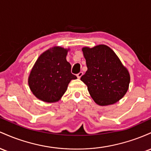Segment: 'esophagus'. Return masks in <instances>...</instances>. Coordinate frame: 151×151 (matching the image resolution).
<instances>
[{
	"mask_svg": "<svg viewBox=\"0 0 151 151\" xmlns=\"http://www.w3.org/2000/svg\"><path fill=\"white\" fill-rule=\"evenodd\" d=\"M83 75V72H80V73H78L77 74L78 78H81V76H82Z\"/></svg>",
	"mask_w": 151,
	"mask_h": 151,
	"instance_id": "34e87169",
	"label": "esophagus"
}]
</instances>
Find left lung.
<instances>
[{
	"label": "left lung",
	"instance_id": "left-lung-1",
	"mask_svg": "<svg viewBox=\"0 0 151 151\" xmlns=\"http://www.w3.org/2000/svg\"><path fill=\"white\" fill-rule=\"evenodd\" d=\"M88 70L81 78L93 101L101 106L112 105L126 95L130 73L118 55L106 45L83 47Z\"/></svg>",
	"mask_w": 151,
	"mask_h": 151
}]
</instances>
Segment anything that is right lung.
<instances>
[{
  "label": "right lung",
  "mask_w": 151,
  "mask_h": 151,
  "mask_svg": "<svg viewBox=\"0 0 151 151\" xmlns=\"http://www.w3.org/2000/svg\"><path fill=\"white\" fill-rule=\"evenodd\" d=\"M69 48L54 46L43 52L30 70L28 86L38 99L55 103L65 93L69 83L77 77L71 73L66 60Z\"/></svg>",
  "instance_id": "right-lung-1"
}]
</instances>
